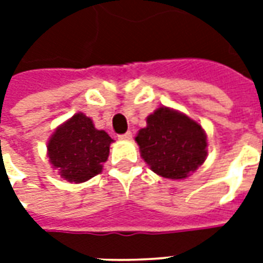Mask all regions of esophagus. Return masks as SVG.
<instances>
[{
	"instance_id": "1",
	"label": "esophagus",
	"mask_w": 263,
	"mask_h": 263,
	"mask_svg": "<svg viewBox=\"0 0 263 263\" xmlns=\"http://www.w3.org/2000/svg\"><path fill=\"white\" fill-rule=\"evenodd\" d=\"M132 138V132H125V134H123V135H119V139L120 140H129Z\"/></svg>"
}]
</instances>
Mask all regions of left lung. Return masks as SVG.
<instances>
[{
  "label": "left lung",
  "mask_w": 263,
  "mask_h": 263,
  "mask_svg": "<svg viewBox=\"0 0 263 263\" xmlns=\"http://www.w3.org/2000/svg\"><path fill=\"white\" fill-rule=\"evenodd\" d=\"M135 140L140 156L157 175L181 180L195 172L208 156V138L200 124L181 111L158 107L146 119Z\"/></svg>",
  "instance_id": "obj_1"
}]
</instances>
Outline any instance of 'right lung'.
<instances>
[{
  "instance_id": "right-lung-1",
  "label": "right lung",
  "mask_w": 263,
  "mask_h": 263,
  "mask_svg": "<svg viewBox=\"0 0 263 263\" xmlns=\"http://www.w3.org/2000/svg\"><path fill=\"white\" fill-rule=\"evenodd\" d=\"M111 142L106 132L97 129L92 120L79 111L50 136L47 157L63 179L83 183L102 172Z\"/></svg>"
}]
</instances>
